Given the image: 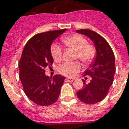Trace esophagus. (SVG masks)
Here are the masks:
<instances>
[{
  "label": "esophagus",
  "instance_id": "obj_1",
  "mask_svg": "<svg viewBox=\"0 0 129 129\" xmlns=\"http://www.w3.org/2000/svg\"><path fill=\"white\" fill-rule=\"evenodd\" d=\"M74 80H75V79L74 78H70V77H68V78H66V81H69V82H73Z\"/></svg>",
  "mask_w": 129,
  "mask_h": 129
}]
</instances>
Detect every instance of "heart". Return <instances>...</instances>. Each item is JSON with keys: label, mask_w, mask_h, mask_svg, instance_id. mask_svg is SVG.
<instances>
[{"label": "heart", "mask_w": 129, "mask_h": 129, "mask_svg": "<svg viewBox=\"0 0 129 129\" xmlns=\"http://www.w3.org/2000/svg\"><path fill=\"white\" fill-rule=\"evenodd\" d=\"M62 42L66 47L76 51V59H79L84 64H90L93 61L95 56V48L88 43L86 39L82 35L74 34L63 37ZM51 55L54 61L60 62L62 60V49L59 45L54 43L51 45ZM81 64L79 61L67 62L61 65L58 71L61 75L68 77H73L81 69Z\"/></svg>", "instance_id": "b5f03b06"}]
</instances>
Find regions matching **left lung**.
Returning a JSON list of instances; mask_svg holds the SVG:
<instances>
[{"mask_svg": "<svg viewBox=\"0 0 129 129\" xmlns=\"http://www.w3.org/2000/svg\"><path fill=\"white\" fill-rule=\"evenodd\" d=\"M76 32L89 37L97 51L94 62L84 72V76L91 77V80L89 84H86L85 80L82 79L84 88L77 92V97L82 102L95 104L105 98L113 82L115 56L108 43L97 32L90 29H77Z\"/></svg>", "mask_w": 129, "mask_h": 129, "instance_id": "1", "label": "left lung"}]
</instances>
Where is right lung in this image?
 Returning a JSON list of instances; mask_svg holds the SVG:
<instances>
[{"label": "right lung", "mask_w": 129, "mask_h": 129, "mask_svg": "<svg viewBox=\"0 0 129 129\" xmlns=\"http://www.w3.org/2000/svg\"><path fill=\"white\" fill-rule=\"evenodd\" d=\"M66 29L39 33L27 42L19 63V78L27 97L38 105L47 106L59 98L65 77L45 75V68L52 66L53 58L50 53L52 43Z\"/></svg>", "instance_id": "obj_1"}]
</instances>
